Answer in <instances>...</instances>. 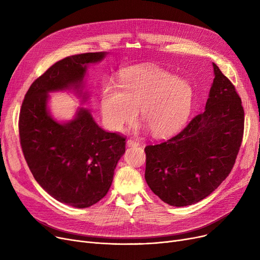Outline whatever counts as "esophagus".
<instances>
[{
    "mask_svg": "<svg viewBox=\"0 0 260 260\" xmlns=\"http://www.w3.org/2000/svg\"><path fill=\"white\" fill-rule=\"evenodd\" d=\"M126 144H127V146H137V145H139V141L134 140V139H128L126 141Z\"/></svg>",
    "mask_w": 260,
    "mask_h": 260,
    "instance_id": "34e87169",
    "label": "esophagus"
}]
</instances>
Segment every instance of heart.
<instances>
[{
	"label": "heart",
	"instance_id": "obj_1",
	"mask_svg": "<svg viewBox=\"0 0 260 260\" xmlns=\"http://www.w3.org/2000/svg\"><path fill=\"white\" fill-rule=\"evenodd\" d=\"M193 101L187 82L156 67H141L123 74L119 88L105 84L100 107L106 126L115 132L132 124L140 109L152 134L170 135L186 121Z\"/></svg>",
	"mask_w": 260,
	"mask_h": 260
}]
</instances>
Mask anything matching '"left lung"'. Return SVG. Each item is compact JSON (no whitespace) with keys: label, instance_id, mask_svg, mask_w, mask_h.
Returning <instances> with one entry per match:
<instances>
[{"label":"left lung","instance_id":"obj_1","mask_svg":"<svg viewBox=\"0 0 260 260\" xmlns=\"http://www.w3.org/2000/svg\"><path fill=\"white\" fill-rule=\"evenodd\" d=\"M213 67L206 111L171 139L144 148L146 183L173 207L190 206L214 192L233 169L242 142L241 99L219 67Z\"/></svg>","mask_w":260,"mask_h":260}]
</instances>
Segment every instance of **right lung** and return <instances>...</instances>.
Listing matches in <instances>:
<instances>
[{
  "label": "right lung",
  "mask_w": 260,
  "mask_h": 260,
  "mask_svg": "<svg viewBox=\"0 0 260 260\" xmlns=\"http://www.w3.org/2000/svg\"><path fill=\"white\" fill-rule=\"evenodd\" d=\"M104 57L105 52H86L54 63L27 90L19 117L22 152L35 179L51 197L79 209L107 194L126 138L105 132L85 108L70 122H57L47 111V93L78 90L87 64Z\"/></svg>",
  "instance_id": "add662e5"
}]
</instances>
